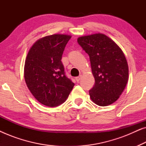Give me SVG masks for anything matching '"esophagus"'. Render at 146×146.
<instances>
[{"mask_svg": "<svg viewBox=\"0 0 146 146\" xmlns=\"http://www.w3.org/2000/svg\"><path fill=\"white\" fill-rule=\"evenodd\" d=\"M82 78V76H78V77H76V80L77 82H79L80 81V80Z\"/></svg>", "mask_w": 146, "mask_h": 146, "instance_id": "obj_1", "label": "esophagus"}]
</instances>
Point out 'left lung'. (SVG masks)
<instances>
[{
	"mask_svg": "<svg viewBox=\"0 0 146 146\" xmlns=\"http://www.w3.org/2000/svg\"><path fill=\"white\" fill-rule=\"evenodd\" d=\"M78 43L88 54L95 84L90 90L96 104L106 106L115 102L128 80V65L120 48L103 34L84 36Z\"/></svg>",
	"mask_w": 146,
	"mask_h": 146,
	"instance_id": "obj_1",
	"label": "left lung"
}]
</instances>
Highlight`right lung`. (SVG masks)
I'll list each match as a JSON object with an SVG mask.
<instances>
[{
  "label": "right lung",
  "mask_w": 146,
  "mask_h": 146,
  "mask_svg": "<svg viewBox=\"0 0 146 146\" xmlns=\"http://www.w3.org/2000/svg\"><path fill=\"white\" fill-rule=\"evenodd\" d=\"M71 36L53 35L39 39L29 50L25 79L32 94L42 104L56 107L64 102L74 84L65 74L61 62Z\"/></svg>",
  "instance_id": "add662e5"
}]
</instances>
